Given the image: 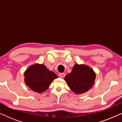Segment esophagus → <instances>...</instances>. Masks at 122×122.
Wrapping results in <instances>:
<instances>
[{
  "label": "esophagus",
  "instance_id": "obj_1",
  "mask_svg": "<svg viewBox=\"0 0 122 122\" xmlns=\"http://www.w3.org/2000/svg\"><path fill=\"white\" fill-rule=\"evenodd\" d=\"M66 76V74H65V73H60V74H59V76L61 78H64V76Z\"/></svg>",
  "mask_w": 122,
  "mask_h": 122
}]
</instances>
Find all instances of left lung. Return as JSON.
<instances>
[{
	"instance_id": "8db88e82",
	"label": "left lung",
	"mask_w": 122,
	"mask_h": 122,
	"mask_svg": "<svg viewBox=\"0 0 122 122\" xmlns=\"http://www.w3.org/2000/svg\"><path fill=\"white\" fill-rule=\"evenodd\" d=\"M96 76V73L89 66L76 63L71 73L65 76L64 80L73 92L82 94L92 87Z\"/></svg>"
}]
</instances>
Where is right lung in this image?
<instances>
[{"label":"right lung","instance_id":"1","mask_svg":"<svg viewBox=\"0 0 122 122\" xmlns=\"http://www.w3.org/2000/svg\"><path fill=\"white\" fill-rule=\"evenodd\" d=\"M24 76L26 86L38 93L46 91L53 80L58 78L54 72L48 69L44 64L38 63L30 66L25 71Z\"/></svg>","mask_w":122,"mask_h":122}]
</instances>
